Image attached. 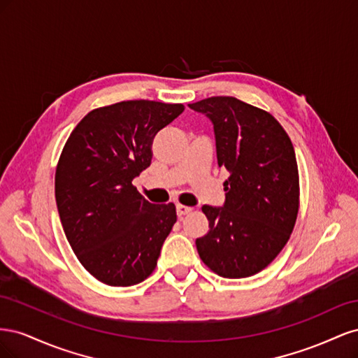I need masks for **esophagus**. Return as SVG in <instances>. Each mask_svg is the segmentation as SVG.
<instances>
[{"instance_id": "34e87169", "label": "esophagus", "mask_w": 358, "mask_h": 358, "mask_svg": "<svg viewBox=\"0 0 358 358\" xmlns=\"http://www.w3.org/2000/svg\"><path fill=\"white\" fill-rule=\"evenodd\" d=\"M191 210H192V209H191V208H188V206H183V204H178V206H176V212H178V216H179V218H182V216L188 215Z\"/></svg>"}]
</instances>
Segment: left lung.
<instances>
[{"mask_svg": "<svg viewBox=\"0 0 358 358\" xmlns=\"http://www.w3.org/2000/svg\"><path fill=\"white\" fill-rule=\"evenodd\" d=\"M210 119L224 204H204L209 231L196 246L203 263L224 278L262 272L282 251L299 210L296 152L276 119L234 96H210L188 104Z\"/></svg>", "mask_w": 358, "mask_h": 358, "instance_id": "8db88e82", "label": "left lung"}]
</instances>
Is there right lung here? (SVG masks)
<instances>
[{
    "mask_svg": "<svg viewBox=\"0 0 358 358\" xmlns=\"http://www.w3.org/2000/svg\"><path fill=\"white\" fill-rule=\"evenodd\" d=\"M183 109L148 100L100 107L62 149L55 175L59 220L76 257L103 284L131 287L154 272L176 208L149 203L133 179L150 166L155 134Z\"/></svg>",
    "mask_w": 358,
    "mask_h": 358,
    "instance_id": "right-lung-1",
    "label": "right lung"
}]
</instances>
